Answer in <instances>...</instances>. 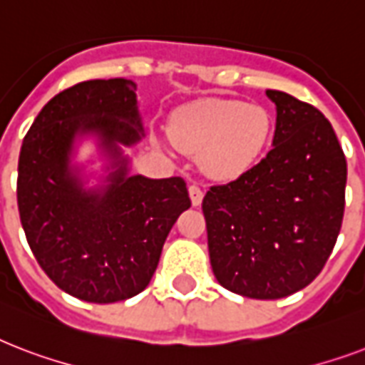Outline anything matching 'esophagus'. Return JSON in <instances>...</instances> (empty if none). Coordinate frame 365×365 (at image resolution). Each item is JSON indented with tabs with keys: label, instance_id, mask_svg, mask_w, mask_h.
Returning a JSON list of instances; mask_svg holds the SVG:
<instances>
[{
	"label": "esophagus",
	"instance_id": "obj_1",
	"mask_svg": "<svg viewBox=\"0 0 365 365\" xmlns=\"http://www.w3.org/2000/svg\"><path fill=\"white\" fill-rule=\"evenodd\" d=\"M189 197H191V205L200 206L205 193H202V189H200L199 185H189Z\"/></svg>",
	"mask_w": 365,
	"mask_h": 365
}]
</instances>
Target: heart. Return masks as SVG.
I'll list each match as a JSON object with an SVG mask.
<instances>
[{"label":"heart","instance_id":"obj_1","mask_svg":"<svg viewBox=\"0 0 365 365\" xmlns=\"http://www.w3.org/2000/svg\"><path fill=\"white\" fill-rule=\"evenodd\" d=\"M176 148L197 157L212 180L231 182L254 168L271 140L269 111L231 98H202L183 106L168 125Z\"/></svg>","mask_w":365,"mask_h":365}]
</instances>
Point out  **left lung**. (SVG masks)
<instances>
[{
    "label": "left lung",
    "mask_w": 365,
    "mask_h": 365,
    "mask_svg": "<svg viewBox=\"0 0 365 365\" xmlns=\"http://www.w3.org/2000/svg\"><path fill=\"white\" fill-rule=\"evenodd\" d=\"M277 106L265 159L202 199L217 282L252 299L299 292L326 265L345 212L346 160L329 121L311 104L267 91Z\"/></svg>",
    "instance_id": "8db88e82"
}]
</instances>
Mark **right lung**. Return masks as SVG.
Returning a JSON list of instances; mask_svg holds the SVG:
<instances>
[{"label":"right lung","instance_id":"obj_1","mask_svg":"<svg viewBox=\"0 0 365 365\" xmlns=\"http://www.w3.org/2000/svg\"><path fill=\"white\" fill-rule=\"evenodd\" d=\"M143 125L130 79L77 83L48 100L19 159L20 222L37 263L66 294L88 303L130 299L148 288L172 225L191 206L182 178L130 174L123 148ZM97 142L103 182L86 187L76 145Z\"/></svg>","mask_w":365,"mask_h":365}]
</instances>
